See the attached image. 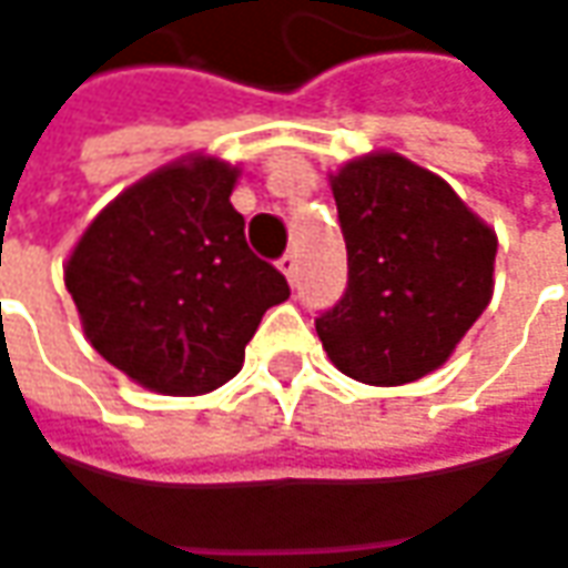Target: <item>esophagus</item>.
<instances>
[{"label": "esophagus", "mask_w": 568, "mask_h": 568, "mask_svg": "<svg viewBox=\"0 0 568 568\" xmlns=\"http://www.w3.org/2000/svg\"><path fill=\"white\" fill-rule=\"evenodd\" d=\"M280 270L285 273L288 285L295 288V285H298V256H295V253H285L283 260H280Z\"/></svg>", "instance_id": "1"}]
</instances>
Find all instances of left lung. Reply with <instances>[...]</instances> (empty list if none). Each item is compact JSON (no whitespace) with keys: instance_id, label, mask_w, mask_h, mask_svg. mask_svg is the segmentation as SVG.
I'll use <instances>...</instances> for the list:
<instances>
[{"instance_id":"1","label":"left lung","mask_w":568,"mask_h":568,"mask_svg":"<svg viewBox=\"0 0 568 568\" xmlns=\"http://www.w3.org/2000/svg\"><path fill=\"white\" fill-rule=\"evenodd\" d=\"M347 241V292L317 317L331 363L366 385L440 369L495 288V231L447 180L392 151L331 173Z\"/></svg>"}]
</instances>
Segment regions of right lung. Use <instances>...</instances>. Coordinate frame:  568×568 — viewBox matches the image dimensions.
<instances>
[{
    "instance_id": "1",
    "label": "right lung",
    "mask_w": 568,
    "mask_h": 568,
    "mask_svg": "<svg viewBox=\"0 0 568 568\" xmlns=\"http://www.w3.org/2000/svg\"><path fill=\"white\" fill-rule=\"evenodd\" d=\"M241 170L189 153L128 185L67 256L63 283L85 341L131 383L205 395L244 366L285 276L244 241L231 205Z\"/></svg>"
}]
</instances>
